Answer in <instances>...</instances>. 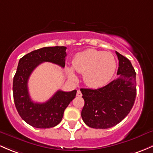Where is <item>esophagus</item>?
<instances>
[{"label":"esophagus","mask_w":153,"mask_h":153,"mask_svg":"<svg viewBox=\"0 0 153 153\" xmlns=\"http://www.w3.org/2000/svg\"><path fill=\"white\" fill-rule=\"evenodd\" d=\"M76 96H77V97H81L82 96V92L80 91V90H78V91H77Z\"/></svg>","instance_id":"obj_1"}]
</instances>
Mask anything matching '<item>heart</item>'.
Here are the masks:
<instances>
[{
  "mask_svg": "<svg viewBox=\"0 0 153 153\" xmlns=\"http://www.w3.org/2000/svg\"><path fill=\"white\" fill-rule=\"evenodd\" d=\"M72 65L75 71L84 74L85 83L93 88L108 84L116 68V59L111 53L91 48L76 53ZM66 71L69 77L76 78L71 68H67Z\"/></svg>",
  "mask_w": 153,
  "mask_h": 153,
  "instance_id": "1",
  "label": "heart"
}]
</instances>
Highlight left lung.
<instances>
[{
	"label": "left lung",
	"instance_id": "1",
	"mask_svg": "<svg viewBox=\"0 0 153 153\" xmlns=\"http://www.w3.org/2000/svg\"><path fill=\"white\" fill-rule=\"evenodd\" d=\"M119 59L117 78L99 89L81 88L85 105L81 116L88 127L108 129L122 122L131 111L136 97L135 71L127 58Z\"/></svg>",
	"mask_w": 153,
	"mask_h": 153
}]
</instances>
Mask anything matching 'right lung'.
Segmentation results:
<instances>
[{
	"instance_id": "1",
	"label": "right lung",
	"mask_w": 153,
	"mask_h": 153,
	"mask_svg": "<svg viewBox=\"0 0 153 153\" xmlns=\"http://www.w3.org/2000/svg\"><path fill=\"white\" fill-rule=\"evenodd\" d=\"M66 47H44L20 58L13 79V97L20 117L29 125L37 128H51L62 121L65 108L76 94V90L65 92L57 91L44 103L34 102L30 98L28 81L31 74L44 62L65 67Z\"/></svg>"
}]
</instances>
